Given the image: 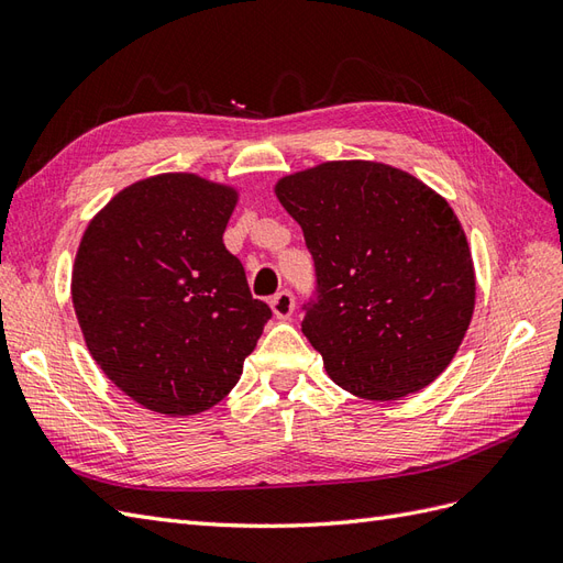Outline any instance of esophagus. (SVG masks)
I'll return each mask as SVG.
<instances>
[{"mask_svg": "<svg viewBox=\"0 0 563 563\" xmlns=\"http://www.w3.org/2000/svg\"><path fill=\"white\" fill-rule=\"evenodd\" d=\"M271 309H273V316H276V319H280V321L290 319L292 311H295V297H292V292H287V290L278 292L276 297L271 299Z\"/></svg>", "mask_w": 563, "mask_h": 563, "instance_id": "esophagus-1", "label": "esophagus"}]
</instances>
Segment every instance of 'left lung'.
<instances>
[{
  "mask_svg": "<svg viewBox=\"0 0 563 563\" xmlns=\"http://www.w3.org/2000/svg\"><path fill=\"white\" fill-rule=\"evenodd\" d=\"M305 230L319 299L301 333L342 390L419 393L452 364L475 307L464 228L442 195L380 162H323L273 187Z\"/></svg>",
  "mask_w": 563,
  "mask_h": 563,
  "instance_id": "left-lung-1",
  "label": "left lung"
}]
</instances>
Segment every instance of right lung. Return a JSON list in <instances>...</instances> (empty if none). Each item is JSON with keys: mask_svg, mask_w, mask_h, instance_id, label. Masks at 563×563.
Listing matches in <instances>:
<instances>
[{"mask_svg": "<svg viewBox=\"0 0 563 563\" xmlns=\"http://www.w3.org/2000/svg\"><path fill=\"white\" fill-rule=\"evenodd\" d=\"M238 201L235 185L158 173L113 195L80 238L70 297L85 344L154 413L219 405L271 319L223 244Z\"/></svg>", "mask_w": 563, "mask_h": 563, "instance_id": "obj_1", "label": "right lung"}]
</instances>
